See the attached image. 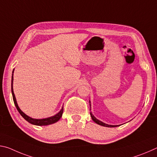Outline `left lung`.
Returning a JSON list of instances; mask_svg holds the SVG:
<instances>
[{"label":"left lung","mask_w":157,"mask_h":157,"mask_svg":"<svg viewBox=\"0 0 157 157\" xmlns=\"http://www.w3.org/2000/svg\"><path fill=\"white\" fill-rule=\"evenodd\" d=\"M89 104H90V107H91V102H90V100H89ZM90 111H91V107H90ZM90 115H91V116L92 120L94 121L95 123L100 124V125H101V126L107 127H117V126H119V125H111V124H106L105 123H103V122L99 121L98 119L95 118V117L94 116V114L92 113V112H90Z\"/></svg>","instance_id":"left-lung-1"}]
</instances>
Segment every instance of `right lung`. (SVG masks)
Listing matches in <instances>:
<instances>
[{"mask_svg": "<svg viewBox=\"0 0 157 157\" xmlns=\"http://www.w3.org/2000/svg\"><path fill=\"white\" fill-rule=\"evenodd\" d=\"M14 69L12 71V84H11V87H12V97H13V100H14V105L17 107V110L19 113L23 118L25 119V121H27L28 123H30L33 124H34V125H38V126H44V125H48V124H51L55 123H57V122L61 118V117L62 116L63 113V107H62V109L59 111V112H58L57 114H55V116H51V117H48V118H43V119H36V118H33L31 117L28 116L26 115L25 113L23 112L21 110V109L18 107V105L17 104V100H16L15 98V95L14 94V90H13V80H14V78H13V73H14Z\"/></svg>", "mask_w": 157, "mask_h": 157, "instance_id": "1", "label": "right lung"}]
</instances>
